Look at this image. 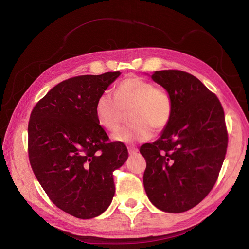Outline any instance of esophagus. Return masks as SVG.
<instances>
[{
  "instance_id": "esophagus-1",
  "label": "esophagus",
  "mask_w": 249,
  "mask_h": 249,
  "mask_svg": "<svg viewBox=\"0 0 249 249\" xmlns=\"http://www.w3.org/2000/svg\"><path fill=\"white\" fill-rule=\"evenodd\" d=\"M127 150H129V154H136L138 152V148L135 146H127Z\"/></svg>"
}]
</instances>
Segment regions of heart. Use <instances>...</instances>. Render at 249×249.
Segmentation results:
<instances>
[{"label":"heart","instance_id":"b5f03b06","mask_svg":"<svg viewBox=\"0 0 249 249\" xmlns=\"http://www.w3.org/2000/svg\"><path fill=\"white\" fill-rule=\"evenodd\" d=\"M173 99L166 88L156 86L152 81L138 76L123 80L115 89L102 92L95 103V116L108 131L118 127L130 111L132 122L118 129L115 140L131 143L146 141L158 131L166 127L173 115Z\"/></svg>","mask_w":249,"mask_h":249}]
</instances>
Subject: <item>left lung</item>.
Here are the masks:
<instances>
[{
    "label": "left lung",
    "instance_id": "8db88e82",
    "mask_svg": "<svg viewBox=\"0 0 249 249\" xmlns=\"http://www.w3.org/2000/svg\"><path fill=\"white\" fill-rule=\"evenodd\" d=\"M152 79L173 99V115L161 137L141 145L146 161L143 185L149 200L168 213L195 207L213 189L227 155L222 105L191 73L155 71Z\"/></svg>",
    "mask_w": 249,
    "mask_h": 249
}]
</instances>
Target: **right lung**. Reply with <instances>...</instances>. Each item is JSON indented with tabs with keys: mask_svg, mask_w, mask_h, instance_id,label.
Returning <instances> with one entry per match:
<instances>
[{
	"mask_svg": "<svg viewBox=\"0 0 249 249\" xmlns=\"http://www.w3.org/2000/svg\"><path fill=\"white\" fill-rule=\"evenodd\" d=\"M119 71L62 81L33 108L28 124L29 161L55 206L81 219L101 215L115 187L112 172L127 159V148L111 141L95 116L99 95Z\"/></svg>",
	"mask_w": 249,
	"mask_h": 249,
	"instance_id": "add662e5",
	"label": "right lung"
}]
</instances>
